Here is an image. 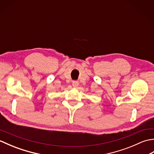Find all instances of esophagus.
Returning a JSON list of instances; mask_svg holds the SVG:
<instances>
[{
	"label": "esophagus",
	"mask_w": 154,
	"mask_h": 154,
	"mask_svg": "<svg viewBox=\"0 0 154 154\" xmlns=\"http://www.w3.org/2000/svg\"><path fill=\"white\" fill-rule=\"evenodd\" d=\"M72 85L74 88H77L78 86H79V83L77 82V81H73V83H72Z\"/></svg>",
	"instance_id": "obj_1"
}]
</instances>
